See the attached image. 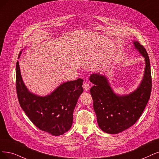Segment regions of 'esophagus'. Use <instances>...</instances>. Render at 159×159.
<instances>
[{
	"mask_svg": "<svg viewBox=\"0 0 159 159\" xmlns=\"http://www.w3.org/2000/svg\"><path fill=\"white\" fill-rule=\"evenodd\" d=\"M83 87L84 90H86V91L89 90L90 89V86H89V84H88V83H83Z\"/></svg>",
	"mask_w": 159,
	"mask_h": 159,
	"instance_id": "1",
	"label": "esophagus"
}]
</instances>
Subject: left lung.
<instances>
[{
	"label": "left lung",
	"mask_w": 159,
	"mask_h": 159,
	"mask_svg": "<svg viewBox=\"0 0 159 159\" xmlns=\"http://www.w3.org/2000/svg\"><path fill=\"white\" fill-rule=\"evenodd\" d=\"M134 46L145 58V71L143 79L137 89L127 95L115 93L106 76L93 73L90 80L93 86L90 89L93 109L99 127L103 132L116 134L134 125L142 114L149 101L152 80L150 61L144 47L138 41Z\"/></svg>",
	"instance_id": "obj_1"
}]
</instances>
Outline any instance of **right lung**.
<instances>
[{"instance_id": "1", "label": "right lung", "mask_w": 159, "mask_h": 159, "mask_svg": "<svg viewBox=\"0 0 159 159\" xmlns=\"http://www.w3.org/2000/svg\"><path fill=\"white\" fill-rule=\"evenodd\" d=\"M21 54L20 52L18 58ZM83 80L78 79L59 86L50 94L40 96L29 91L23 83L19 61L16 63V91L20 105L40 130L60 136L70 128L73 111L83 92Z\"/></svg>"}]
</instances>
